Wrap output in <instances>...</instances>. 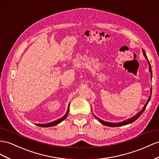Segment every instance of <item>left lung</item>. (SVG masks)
Wrapping results in <instances>:
<instances>
[{
  "mask_svg": "<svg viewBox=\"0 0 159 159\" xmlns=\"http://www.w3.org/2000/svg\"><path fill=\"white\" fill-rule=\"evenodd\" d=\"M143 54H144V55L145 58L147 59L148 60V58H147V55H146V53H145V51H144V50H143ZM148 63H149V71H150V72H151V75H152L151 66V64H150L149 61H148ZM151 93H152V89H151ZM151 95L149 96V98H148V101H147V104H146L144 105V108H143V110H141L140 111H139V112L138 114H136V115L134 116H133V117H132V118H131L128 119V120H124V122H118V123H111V122H104V121L102 120H100V118H98V117H96V116H95V118H96V119H98V120H99V121H100L102 124H104V125H106V126H108L116 127V126H124V125H126V124H130V123H132V122H134L137 118H139L140 116V115L142 114L144 112V111L145 110L146 108H147V104H148V103L149 102L150 100H151Z\"/></svg>",
  "mask_w": 159,
  "mask_h": 159,
  "instance_id": "8db88e82",
  "label": "left lung"
}]
</instances>
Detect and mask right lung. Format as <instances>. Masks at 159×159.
Here are the masks:
<instances>
[{
	"mask_svg": "<svg viewBox=\"0 0 159 159\" xmlns=\"http://www.w3.org/2000/svg\"><path fill=\"white\" fill-rule=\"evenodd\" d=\"M69 110H70V104L69 106H68V109H67V113L63 116L62 118H61L60 119L57 120L56 121H54L53 122H51V123H48V124H36V125L39 126H41V127H51V126H55L57 125V124H59L61 122H62L63 120H65L66 118V117L67 116L68 113H69Z\"/></svg>",
	"mask_w": 159,
	"mask_h": 159,
	"instance_id": "right-lung-1",
	"label": "right lung"
}]
</instances>
